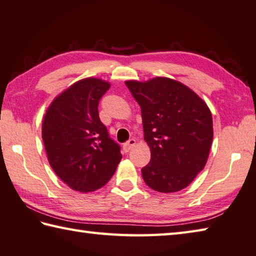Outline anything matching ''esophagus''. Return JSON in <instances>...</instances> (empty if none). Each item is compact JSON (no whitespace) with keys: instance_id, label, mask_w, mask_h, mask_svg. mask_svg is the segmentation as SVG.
<instances>
[{"instance_id":"1","label":"esophagus","mask_w":256,"mask_h":256,"mask_svg":"<svg viewBox=\"0 0 256 256\" xmlns=\"http://www.w3.org/2000/svg\"><path fill=\"white\" fill-rule=\"evenodd\" d=\"M136 141L134 140V138H130V140L126 143H124V146H123L124 152H128L132 148H134V146H136Z\"/></svg>"}]
</instances>
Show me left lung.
<instances>
[{"label":"left lung","mask_w":256,"mask_h":256,"mask_svg":"<svg viewBox=\"0 0 256 256\" xmlns=\"http://www.w3.org/2000/svg\"><path fill=\"white\" fill-rule=\"evenodd\" d=\"M125 85L141 108L144 140L151 160L142 178L159 192H176L192 182L205 166L212 142L207 104L189 87L166 77Z\"/></svg>","instance_id":"obj_1"}]
</instances>
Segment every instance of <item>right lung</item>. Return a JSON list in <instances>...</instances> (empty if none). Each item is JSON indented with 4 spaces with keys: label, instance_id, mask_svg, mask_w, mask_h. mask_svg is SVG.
<instances>
[{
    "label": "right lung",
    "instance_id": "right-lung-1",
    "mask_svg": "<svg viewBox=\"0 0 256 256\" xmlns=\"http://www.w3.org/2000/svg\"><path fill=\"white\" fill-rule=\"evenodd\" d=\"M98 78H85L52 100L42 123L49 164L72 189L90 192L103 187L122 159L120 148L100 122L98 103L110 88Z\"/></svg>",
    "mask_w": 256,
    "mask_h": 256
}]
</instances>
